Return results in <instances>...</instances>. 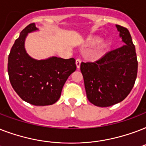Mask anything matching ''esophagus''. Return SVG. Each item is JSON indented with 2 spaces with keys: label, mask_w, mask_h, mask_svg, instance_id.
<instances>
[{
  "label": "esophagus",
  "mask_w": 146,
  "mask_h": 146,
  "mask_svg": "<svg viewBox=\"0 0 146 146\" xmlns=\"http://www.w3.org/2000/svg\"><path fill=\"white\" fill-rule=\"evenodd\" d=\"M81 62H82V60H81L80 59H77L76 60V67H77L78 69L80 67V64H81Z\"/></svg>",
  "instance_id": "obj_1"
}]
</instances>
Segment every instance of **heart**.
<instances>
[{
  "mask_svg": "<svg viewBox=\"0 0 146 146\" xmlns=\"http://www.w3.org/2000/svg\"><path fill=\"white\" fill-rule=\"evenodd\" d=\"M101 40V37L99 35H93V36H89L86 38L84 42V44L86 46H93L95 44H98V46L97 49L95 51V55L96 56H99L102 54L106 50V49L108 48V42L107 41H100Z\"/></svg>",
  "mask_w": 146,
  "mask_h": 146,
  "instance_id": "obj_1",
  "label": "heart"
}]
</instances>
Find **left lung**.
Segmentation results:
<instances>
[{
	"label": "left lung",
	"mask_w": 146,
	"mask_h": 146,
	"mask_svg": "<svg viewBox=\"0 0 146 146\" xmlns=\"http://www.w3.org/2000/svg\"><path fill=\"white\" fill-rule=\"evenodd\" d=\"M124 45L112 50L96 62H82L80 70L87 98L98 107L122 102L131 92L137 76L136 49L128 29L116 25Z\"/></svg>",
	"instance_id": "1"
}]
</instances>
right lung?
<instances>
[{
    "label": "right lung",
    "mask_w": 146,
    "mask_h": 146,
    "mask_svg": "<svg viewBox=\"0 0 146 146\" xmlns=\"http://www.w3.org/2000/svg\"><path fill=\"white\" fill-rule=\"evenodd\" d=\"M39 29L35 23L27 26L15 41L8 57L7 70L11 86L25 102L35 106L57 102L66 80L76 69L74 58L52 56L37 60L29 54L25 42L29 33Z\"/></svg>",
    "instance_id": "1"
}]
</instances>
